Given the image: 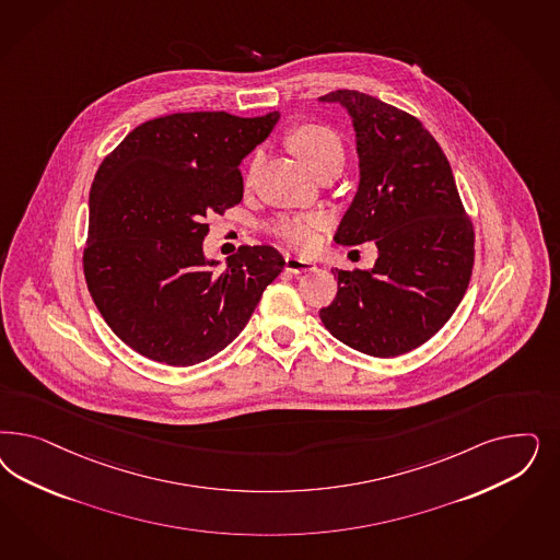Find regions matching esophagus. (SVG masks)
I'll return each instance as SVG.
<instances>
[{
	"label": "esophagus",
	"instance_id": "34e87169",
	"mask_svg": "<svg viewBox=\"0 0 560 560\" xmlns=\"http://www.w3.org/2000/svg\"><path fill=\"white\" fill-rule=\"evenodd\" d=\"M284 261H287V270L292 271V273H303V271H313L317 268L313 261L296 257V255H287Z\"/></svg>",
	"mask_w": 560,
	"mask_h": 560
}]
</instances>
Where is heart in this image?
Instances as JSON below:
<instances>
[{
	"instance_id": "b5f03b06",
	"label": "heart",
	"mask_w": 560,
	"mask_h": 560,
	"mask_svg": "<svg viewBox=\"0 0 560 560\" xmlns=\"http://www.w3.org/2000/svg\"><path fill=\"white\" fill-rule=\"evenodd\" d=\"M290 150L307 164L308 168L317 175L327 166H342L346 161V148L342 138L322 124H305L294 127L287 138ZM259 163V156L255 154L249 163V175ZM327 220L324 214H284L273 218L268 224V233L280 243L308 252L317 245V233L325 229Z\"/></svg>"
}]
</instances>
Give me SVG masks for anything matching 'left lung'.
I'll return each instance as SVG.
<instances>
[{
	"label": "left lung",
	"instance_id": "obj_1",
	"mask_svg": "<svg viewBox=\"0 0 560 560\" xmlns=\"http://www.w3.org/2000/svg\"><path fill=\"white\" fill-rule=\"evenodd\" d=\"M322 101L348 108L361 161L359 191L336 241H373L380 257L371 270H336L338 294L319 317L359 352L399 357L431 340L462 303L474 226L447 156L415 115L359 91Z\"/></svg>",
	"mask_w": 560,
	"mask_h": 560
}]
</instances>
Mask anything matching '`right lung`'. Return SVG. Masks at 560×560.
Returning a JSON list of instances; mask_svg holds the SVG:
<instances>
[{
  "instance_id": "obj_1",
  "label": "right lung",
  "mask_w": 560,
  "mask_h": 560,
  "mask_svg": "<svg viewBox=\"0 0 560 560\" xmlns=\"http://www.w3.org/2000/svg\"><path fill=\"white\" fill-rule=\"evenodd\" d=\"M280 113H173L129 131L91 187L84 278L108 327L145 359L191 366L247 325L284 268L270 245H243L217 271L201 241L208 217L243 199L241 161Z\"/></svg>"
}]
</instances>
